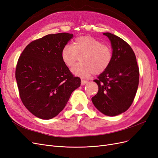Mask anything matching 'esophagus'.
<instances>
[{"label": "esophagus", "instance_id": "1", "mask_svg": "<svg viewBox=\"0 0 158 158\" xmlns=\"http://www.w3.org/2000/svg\"><path fill=\"white\" fill-rule=\"evenodd\" d=\"M88 83V81L85 80H82V82H81V84L82 85H85V84Z\"/></svg>", "mask_w": 158, "mask_h": 158}]
</instances>
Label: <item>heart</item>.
Masks as SVG:
<instances>
[{
  "mask_svg": "<svg viewBox=\"0 0 158 158\" xmlns=\"http://www.w3.org/2000/svg\"><path fill=\"white\" fill-rule=\"evenodd\" d=\"M60 55L63 63L70 68L73 67L81 56V63L72 71L75 75L83 78L104 73L113 60L110 46L90 35L76 37L73 46L66 45L63 47Z\"/></svg>",
  "mask_w": 158,
  "mask_h": 158,
  "instance_id": "b5f03b06",
  "label": "heart"
}]
</instances>
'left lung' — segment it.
Wrapping results in <instances>:
<instances>
[{
	"mask_svg": "<svg viewBox=\"0 0 158 158\" xmlns=\"http://www.w3.org/2000/svg\"><path fill=\"white\" fill-rule=\"evenodd\" d=\"M109 37L113 49V60L109 67L94 81L98 85L92 101L100 112L115 116L131 107L139 82L138 68L131 47L119 37L103 33Z\"/></svg>",
	"mask_w": 158,
	"mask_h": 158,
	"instance_id": "1",
	"label": "left lung"
}]
</instances>
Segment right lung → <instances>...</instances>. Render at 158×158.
<instances>
[{"instance_id":"1","label":"right lung","mask_w":158,"mask_h":158,"mask_svg":"<svg viewBox=\"0 0 158 158\" xmlns=\"http://www.w3.org/2000/svg\"><path fill=\"white\" fill-rule=\"evenodd\" d=\"M73 37L48 34L31 41L21 53L16 68L19 95L24 106L42 119L56 116L81 84L61 59V50Z\"/></svg>"}]
</instances>
